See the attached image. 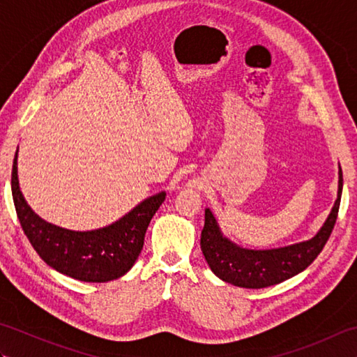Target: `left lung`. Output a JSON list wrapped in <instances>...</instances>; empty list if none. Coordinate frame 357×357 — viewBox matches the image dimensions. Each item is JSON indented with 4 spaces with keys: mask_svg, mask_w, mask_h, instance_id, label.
<instances>
[{
    "mask_svg": "<svg viewBox=\"0 0 357 357\" xmlns=\"http://www.w3.org/2000/svg\"><path fill=\"white\" fill-rule=\"evenodd\" d=\"M342 169L339 165L337 199L328 218L314 236L291 245L253 250L234 244L219 227L215 215L206 208V222L201 233V250L208 267L224 282L242 288H264L276 285L304 271L327 244L342 196Z\"/></svg>",
    "mask_w": 357,
    "mask_h": 357,
    "instance_id": "1",
    "label": "left lung"
}]
</instances>
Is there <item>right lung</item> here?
Wrapping results in <instances>:
<instances>
[{
    "label": "right lung",
    "mask_w": 357,
    "mask_h": 357,
    "mask_svg": "<svg viewBox=\"0 0 357 357\" xmlns=\"http://www.w3.org/2000/svg\"><path fill=\"white\" fill-rule=\"evenodd\" d=\"M12 196L22 230L49 267L84 282H109L124 276L138 259L147 227L164 202L165 192L149 196L102 229H63L38 216L22 196L17 150L12 167Z\"/></svg>",
    "instance_id": "1"
}]
</instances>
